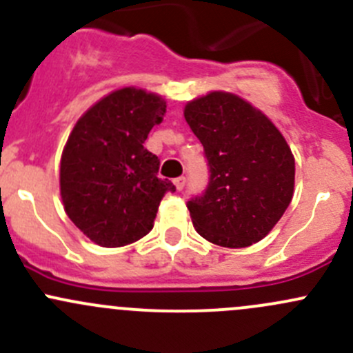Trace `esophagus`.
<instances>
[{"label": "esophagus", "mask_w": 353, "mask_h": 353, "mask_svg": "<svg viewBox=\"0 0 353 353\" xmlns=\"http://www.w3.org/2000/svg\"><path fill=\"white\" fill-rule=\"evenodd\" d=\"M174 184H176L177 191H183L184 186H186V177H184V176L176 177V179H174Z\"/></svg>", "instance_id": "1"}]
</instances>
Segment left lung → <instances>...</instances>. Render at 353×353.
<instances>
[{
  "label": "left lung",
  "instance_id": "1",
  "mask_svg": "<svg viewBox=\"0 0 353 353\" xmlns=\"http://www.w3.org/2000/svg\"><path fill=\"white\" fill-rule=\"evenodd\" d=\"M201 141L208 184L186 203L201 237L222 248H248L282 219L294 194L295 162L285 138L249 102L212 92L184 109Z\"/></svg>",
  "mask_w": 353,
  "mask_h": 353
}]
</instances>
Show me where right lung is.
<instances>
[{
    "mask_svg": "<svg viewBox=\"0 0 353 353\" xmlns=\"http://www.w3.org/2000/svg\"><path fill=\"white\" fill-rule=\"evenodd\" d=\"M165 101L121 88L78 119L61 157V198L71 222L94 243L119 248L147 236L163 194L160 159L143 147L165 116Z\"/></svg>",
    "mask_w": 353,
    "mask_h": 353,
    "instance_id": "add662e5",
    "label": "right lung"
}]
</instances>
